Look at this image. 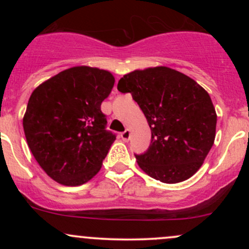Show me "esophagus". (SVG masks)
<instances>
[{
  "instance_id": "34e87169",
  "label": "esophagus",
  "mask_w": 249,
  "mask_h": 249,
  "mask_svg": "<svg viewBox=\"0 0 249 249\" xmlns=\"http://www.w3.org/2000/svg\"><path fill=\"white\" fill-rule=\"evenodd\" d=\"M122 139L124 142H127L128 139H130V136H131V132H130V130H128V128H126V130L124 131V132H122Z\"/></svg>"
}]
</instances>
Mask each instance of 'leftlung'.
I'll use <instances>...</instances> for the list:
<instances>
[{"label":"left lung","instance_id":"8db88e82","mask_svg":"<svg viewBox=\"0 0 249 249\" xmlns=\"http://www.w3.org/2000/svg\"><path fill=\"white\" fill-rule=\"evenodd\" d=\"M117 89L132 95L151 128L146 152L134 154L139 167L166 184L191 178L215 138L216 113L207 91L166 67L132 71L119 79Z\"/></svg>","mask_w":249,"mask_h":249}]
</instances>
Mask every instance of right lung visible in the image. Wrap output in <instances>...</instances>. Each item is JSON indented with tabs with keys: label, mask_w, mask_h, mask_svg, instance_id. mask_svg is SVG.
<instances>
[{
	"label": "right lung",
	"mask_w": 249,
	"mask_h": 249,
	"mask_svg": "<svg viewBox=\"0 0 249 249\" xmlns=\"http://www.w3.org/2000/svg\"><path fill=\"white\" fill-rule=\"evenodd\" d=\"M113 84L115 77L107 70L75 67L33 91L24 134L36 161L55 181L79 186L101 170L116 139L101 110Z\"/></svg>",
	"instance_id": "add662e5"
}]
</instances>
